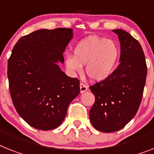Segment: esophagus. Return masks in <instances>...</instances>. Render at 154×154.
Here are the masks:
<instances>
[{
  "mask_svg": "<svg viewBox=\"0 0 154 154\" xmlns=\"http://www.w3.org/2000/svg\"><path fill=\"white\" fill-rule=\"evenodd\" d=\"M80 90H81V93H83L88 90V87L87 85H85V84L81 83L80 84Z\"/></svg>",
  "mask_w": 154,
  "mask_h": 154,
  "instance_id": "obj_1",
  "label": "esophagus"
}]
</instances>
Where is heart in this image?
Returning a JSON list of instances; mask_svg holds the SVG:
<instances>
[{
    "label": "heart",
    "mask_w": 154,
    "mask_h": 154,
    "mask_svg": "<svg viewBox=\"0 0 154 154\" xmlns=\"http://www.w3.org/2000/svg\"><path fill=\"white\" fill-rule=\"evenodd\" d=\"M74 56L67 55L66 66L73 73H81L85 65V73L95 82L106 80L114 71L120 56L118 46L112 40L91 36L80 41L73 50Z\"/></svg>",
    "instance_id": "obj_1"
}]
</instances>
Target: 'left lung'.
I'll use <instances>...</instances> for the list:
<instances>
[{
	"label": "left lung",
	"instance_id": "left-lung-1",
	"mask_svg": "<svg viewBox=\"0 0 154 154\" xmlns=\"http://www.w3.org/2000/svg\"><path fill=\"white\" fill-rule=\"evenodd\" d=\"M113 31L121 43V63L108 78L89 87L95 98L89 112L90 121L98 131L106 133L121 130L135 117L147 75L139 41L123 29Z\"/></svg>",
	"mask_w": 154,
	"mask_h": 154
}]
</instances>
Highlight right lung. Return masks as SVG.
<instances>
[{
  "instance_id": "right-lung-1",
  "label": "right lung",
  "mask_w": 154,
  "mask_h": 154,
  "mask_svg": "<svg viewBox=\"0 0 154 154\" xmlns=\"http://www.w3.org/2000/svg\"><path fill=\"white\" fill-rule=\"evenodd\" d=\"M73 38V29H38L23 36L8 62L12 103L31 127L51 130L61 125L69 103L79 95L80 81L58 66Z\"/></svg>"
}]
</instances>
